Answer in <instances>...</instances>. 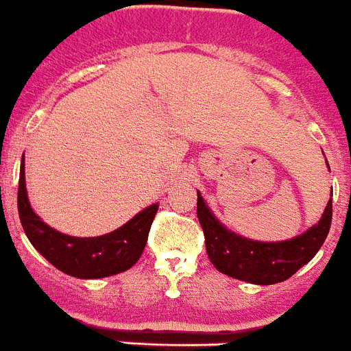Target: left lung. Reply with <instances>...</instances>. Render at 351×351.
<instances>
[{
    "label": "left lung",
    "mask_w": 351,
    "mask_h": 351,
    "mask_svg": "<svg viewBox=\"0 0 351 351\" xmlns=\"http://www.w3.org/2000/svg\"><path fill=\"white\" fill-rule=\"evenodd\" d=\"M197 217L204 230L206 252L218 271L245 282L269 286L284 282L318 254L330 230L332 199L316 226L286 241H256L236 234L217 220L199 191Z\"/></svg>",
    "instance_id": "1"
}]
</instances>
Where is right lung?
<instances>
[{
    "label": "right lung",
    "instance_id": "right-lung-1",
    "mask_svg": "<svg viewBox=\"0 0 351 351\" xmlns=\"http://www.w3.org/2000/svg\"><path fill=\"white\" fill-rule=\"evenodd\" d=\"M17 209L29 243L60 271L77 278H103L130 269L142 256L151 223L158 211L152 204L110 234L76 238L62 234L40 220L29 206L25 182V156L21 161Z\"/></svg>",
    "mask_w": 351,
    "mask_h": 351
}]
</instances>
